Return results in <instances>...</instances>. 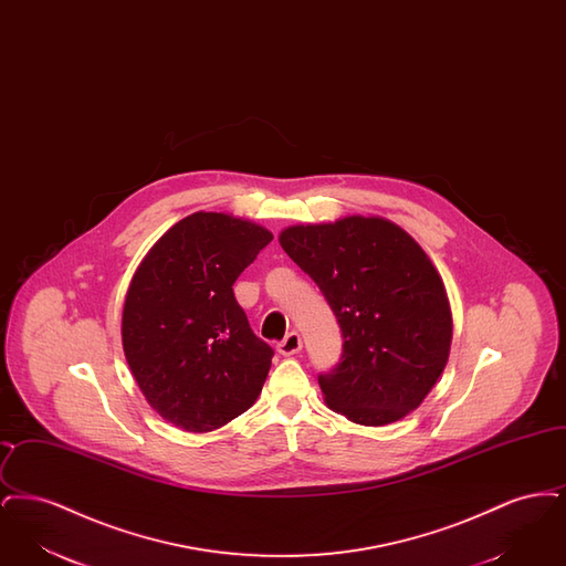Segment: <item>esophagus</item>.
Returning <instances> with one entry per match:
<instances>
[{"mask_svg":"<svg viewBox=\"0 0 566 566\" xmlns=\"http://www.w3.org/2000/svg\"><path fill=\"white\" fill-rule=\"evenodd\" d=\"M301 335L298 333H289L280 344H277V352L280 354H284V356H293V354H296V352L301 350Z\"/></svg>","mask_w":566,"mask_h":566,"instance_id":"34e87169","label":"esophagus"}]
</instances>
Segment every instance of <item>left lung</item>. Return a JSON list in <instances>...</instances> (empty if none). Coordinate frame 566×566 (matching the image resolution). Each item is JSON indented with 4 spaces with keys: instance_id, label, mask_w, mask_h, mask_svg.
Here are the masks:
<instances>
[{
    "instance_id": "left-lung-1",
    "label": "left lung",
    "mask_w": 566,
    "mask_h": 566,
    "mask_svg": "<svg viewBox=\"0 0 566 566\" xmlns=\"http://www.w3.org/2000/svg\"><path fill=\"white\" fill-rule=\"evenodd\" d=\"M284 252L323 291L342 335V363L318 377L324 403L363 427L418 409L443 374L452 310L443 280L407 231L381 216L293 224Z\"/></svg>"
}]
</instances>
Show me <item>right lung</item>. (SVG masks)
Wrapping results in <instances>:
<instances>
[{
    "label": "right lung",
    "instance_id": "1",
    "mask_svg": "<svg viewBox=\"0 0 566 566\" xmlns=\"http://www.w3.org/2000/svg\"><path fill=\"white\" fill-rule=\"evenodd\" d=\"M271 240L252 220L195 212L135 270L123 350L142 395L174 427L214 431L259 399L273 350L252 333L233 284Z\"/></svg>",
    "mask_w": 566,
    "mask_h": 566
}]
</instances>
